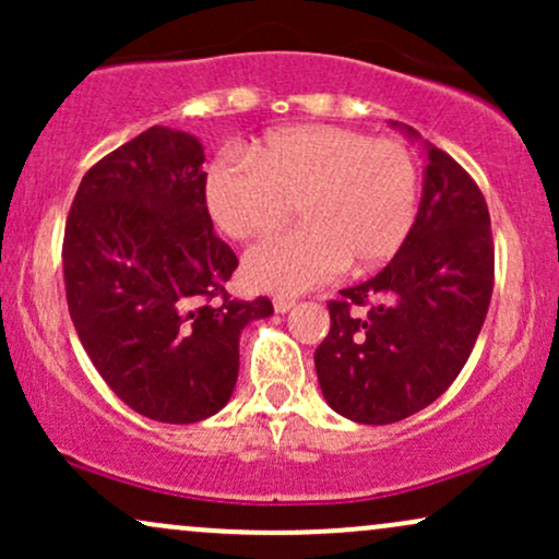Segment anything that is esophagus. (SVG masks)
<instances>
[{
  "mask_svg": "<svg viewBox=\"0 0 559 559\" xmlns=\"http://www.w3.org/2000/svg\"><path fill=\"white\" fill-rule=\"evenodd\" d=\"M294 305H297V297H288V294H278V297L273 299L275 312H288Z\"/></svg>",
  "mask_w": 559,
  "mask_h": 559,
  "instance_id": "1",
  "label": "esophagus"
}]
</instances>
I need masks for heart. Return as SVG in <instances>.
<instances>
[{
	"mask_svg": "<svg viewBox=\"0 0 559 559\" xmlns=\"http://www.w3.org/2000/svg\"><path fill=\"white\" fill-rule=\"evenodd\" d=\"M207 210L230 239L278 230L294 204L305 226L254 247L243 271L273 294L325 284L400 252L418 210V165L394 139L344 126H292L265 136L252 155H226L204 178Z\"/></svg>",
	"mask_w": 559,
	"mask_h": 559,
	"instance_id": "obj_1",
	"label": "heart"
}]
</instances>
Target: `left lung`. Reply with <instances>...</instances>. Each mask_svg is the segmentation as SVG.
Returning a JSON list of instances; mask_svg holds the SVG:
<instances>
[{
    "mask_svg": "<svg viewBox=\"0 0 559 559\" xmlns=\"http://www.w3.org/2000/svg\"><path fill=\"white\" fill-rule=\"evenodd\" d=\"M491 292L486 199L463 165L428 144L420 210L400 252L329 301L331 331L316 349L325 402L365 426L428 407L471 357Z\"/></svg>",
    "mask_w": 559,
    "mask_h": 559,
    "instance_id": "obj_1",
    "label": "left lung"
}]
</instances>
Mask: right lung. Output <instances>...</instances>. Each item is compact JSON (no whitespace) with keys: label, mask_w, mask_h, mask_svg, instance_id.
Instances as JSON below:
<instances>
[{"label":"right lung","mask_w":559,"mask_h":559,"mask_svg":"<svg viewBox=\"0 0 559 559\" xmlns=\"http://www.w3.org/2000/svg\"><path fill=\"white\" fill-rule=\"evenodd\" d=\"M204 150L152 126L88 168L62 239L70 320L105 383L144 418L197 423L226 407L239 336L273 301L234 299L239 258L207 213Z\"/></svg>","instance_id":"add662e5"}]
</instances>
